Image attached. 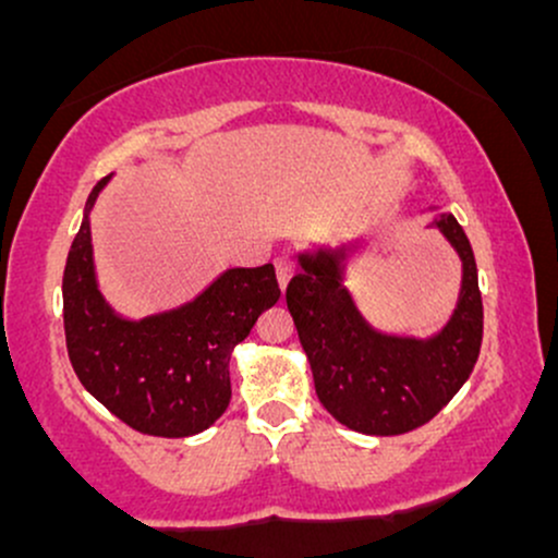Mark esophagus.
I'll list each match as a JSON object with an SVG mask.
<instances>
[{"mask_svg": "<svg viewBox=\"0 0 558 558\" xmlns=\"http://www.w3.org/2000/svg\"><path fill=\"white\" fill-rule=\"evenodd\" d=\"M275 275H278L280 288H286L288 280H291V275H293V259L288 257V254H280V257L275 259Z\"/></svg>", "mask_w": 558, "mask_h": 558, "instance_id": "obj_1", "label": "esophagus"}]
</instances>
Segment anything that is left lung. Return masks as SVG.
<instances>
[{"label":"left lung","mask_w":558,"mask_h":558,"mask_svg":"<svg viewBox=\"0 0 558 558\" xmlns=\"http://www.w3.org/2000/svg\"><path fill=\"white\" fill-rule=\"evenodd\" d=\"M430 228L451 241L464 265L462 296L430 341L380 336L364 323L341 286L343 254L301 257L286 304L315 377L317 399L349 430L401 435L430 422L457 396L483 343V296L470 239L453 215Z\"/></svg>","instance_id":"1"}]
</instances>
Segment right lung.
I'll return each mask as SVG.
<instances>
[{
	"instance_id": "add662e5",
	"label": "right lung",
	"mask_w": 558,
	"mask_h": 558,
	"mask_svg": "<svg viewBox=\"0 0 558 558\" xmlns=\"http://www.w3.org/2000/svg\"><path fill=\"white\" fill-rule=\"evenodd\" d=\"M94 185L62 275L68 356L83 388L128 427L185 438L207 430L228 409L230 351L280 299L275 267H239L196 301L141 323L120 319L96 291L88 209L105 189Z\"/></svg>"
}]
</instances>
